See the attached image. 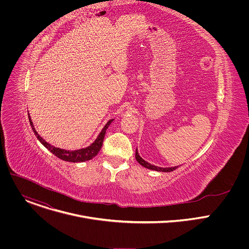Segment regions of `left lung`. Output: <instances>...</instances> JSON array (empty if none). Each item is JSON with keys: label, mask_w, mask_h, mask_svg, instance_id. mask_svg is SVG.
<instances>
[{"label": "left lung", "mask_w": 249, "mask_h": 249, "mask_svg": "<svg viewBox=\"0 0 249 249\" xmlns=\"http://www.w3.org/2000/svg\"><path fill=\"white\" fill-rule=\"evenodd\" d=\"M135 158L137 160V161L141 164L143 165L144 167H147L149 169H152V170H156V171H162V172H169V171H173L174 169H176L178 166H174V167H159V166H156V165H153L149 162H147L146 160H144L143 159H142L140 156H139V153L136 149V154H135Z\"/></svg>", "instance_id": "1"}]
</instances>
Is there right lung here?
Here are the masks:
<instances>
[{"instance_id": "1", "label": "right lung", "mask_w": 249, "mask_h": 249, "mask_svg": "<svg viewBox=\"0 0 249 249\" xmlns=\"http://www.w3.org/2000/svg\"><path fill=\"white\" fill-rule=\"evenodd\" d=\"M28 119H29V123L31 125V128L35 134V136L37 137V139L40 141V143L46 148L48 149L53 155H55L57 158L66 160V161H71V162H82V161H86V160H89L92 158H94L100 151L101 147H102V143H103V140H104V136H105V132L107 130V128L109 127V125L111 124V122L113 121V119L109 120L104 126V128L102 129V131L99 133L97 139L93 142V143L86 148V149H81V150H77V151H66L60 148H56L54 146H51L49 143L45 140H43V138H41L39 136V134L36 132V130L34 129V126L32 124L31 118L28 114Z\"/></svg>"}]
</instances>
